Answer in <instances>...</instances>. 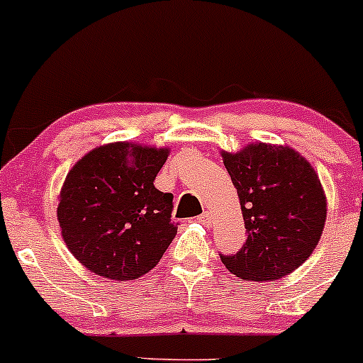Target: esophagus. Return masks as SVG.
<instances>
[{"instance_id":"obj_1","label":"esophagus","mask_w":363,"mask_h":363,"mask_svg":"<svg viewBox=\"0 0 363 363\" xmlns=\"http://www.w3.org/2000/svg\"><path fill=\"white\" fill-rule=\"evenodd\" d=\"M196 220H199L200 223L203 225V227H209V225H211V216H209V213H207V211H206V213L200 214V216L196 218Z\"/></svg>"}]
</instances>
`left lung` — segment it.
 I'll return each mask as SVG.
<instances>
[{
    "instance_id": "8db88e82",
    "label": "left lung",
    "mask_w": 363,
    "mask_h": 363,
    "mask_svg": "<svg viewBox=\"0 0 363 363\" xmlns=\"http://www.w3.org/2000/svg\"><path fill=\"white\" fill-rule=\"evenodd\" d=\"M238 189L246 242L221 262L242 280H277L298 269L314 252L326 221L321 181L305 157L289 147L255 143L223 152Z\"/></svg>"
}]
</instances>
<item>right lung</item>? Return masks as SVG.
I'll list each match as a JSON object with an SVG mask.
<instances>
[{
    "mask_svg": "<svg viewBox=\"0 0 363 363\" xmlns=\"http://www.w3.org/2000/svg\"><path fill=\"white\" fill-rule=\"evenodd\" d=\"M168 149L110 143L88 152L63 182L58 221L63 241L84 267L113 280H135L152 269L177 225L172 193L154 179Z\"/></svg>",
    "mask_w": 363,
    "mask_h": 363,
    "instance_id": "right-lung-1",
    "label": "right lung"
}]
</instances>
